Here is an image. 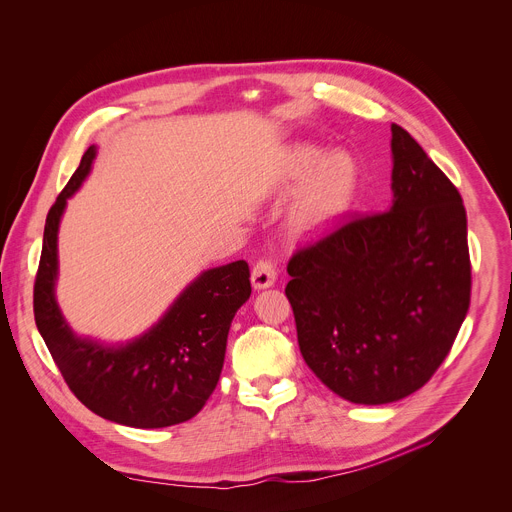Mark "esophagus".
<instances>
[{"label": "esophagus", "mask_w": 512, "mask_h": 512, "mask_svg": "<svg viewBox=\"0 0 512 512\" xmlns=\"http://www.w3.org/2000/svg\"><path fill=\"white\" fill-rule=\"evenodd\" d=\"M275 275L277 273H275L273 263L267 259H261V261H257V265L251 271V283L255 289H265L275 283Z\"/></svg>", "instance_id": "1"}]
</instances>
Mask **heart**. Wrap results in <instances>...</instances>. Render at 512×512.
<instances>
[{"label":"heart","mask_w":512,"mask_h":512,"mask_svg":"<svg viewBox=\"0 0 512 512\" xmlns=\"http://www.w3.org/2000/svg\"><path fill=\"white\" fill-rule=\"evenodd\" d=\"M302 180L306 182L294 206V227L300 233H314L334 225L352 206L360 168L356 158L342 150L324 156L310 143L289 145L277 156L271 188L291 190Z\"/></svg>","instance_id":"obj_1"}]
</instances>
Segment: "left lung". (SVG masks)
I'll return each mask as SVG.
<instances>
[{"instance_id": "1", "label": "left lung", "mask_w": 512, "mask_h": 512, "mask_svg": "<svg viewBox=\"0 0 512 512\" xmlns=\"http://www.w3.org/2000/svg\"><path fill=\"white\" fill-rule=\"evenodd\" d=\"M393 204L300 247L285 296L308 367L360 405L421 389L470 308L466 210L458 188L397 123Z\"/></svg>"}]
</instances>
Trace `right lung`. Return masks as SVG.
<instances>
[{
	"mask_svg": "<svg viewBox=\"0 0 512 512\" xmlns=\"http://www.w3.org/2000/svg\"><path fill=\"white\" fill-rule=\"evenodd\" d=\"M95 152L91 145L48 210L34 320L62 379L87 409L129 427L176 425L204 407L221 377L231 322L251 296L249 265L235 261L204 271L150 332L125 346L72 334L54 300L56 239L66 198L87 178Z\"/></svg>",
	"mask_w": 512,
	"mask_h": 512,
	"instance_id": "add662e5",
	"label": "right lung"
}]
</instances>
